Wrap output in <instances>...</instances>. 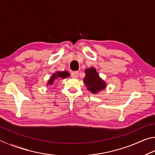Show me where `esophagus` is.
I'll use <instances>...</instances> for the list:
<instances>
[{
    "label": "esophagus",
    "instance_id": "obj_1",
    "mask_svg": "<svg viewBox=\"0 0 155 155\" xmlns=\"http://www.w3.org/2000/svg\"><path fill=\"white\" fill-rule=\"evenodd\" d=\"M79 75V72L78 71H73L71 73V76L73 78H77Z\"/></svg>",
    "mask_w": 155,
    "mask_h": 155
}]
</instances>
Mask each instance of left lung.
<instances>
[{
    "label": "left lung",
    "instance_id": "obj_1",
    "mask_svg": "<svg viewBox=\"0 0 155 155\" xmlns=\"http://www.w3.org/2000/svg\"><path fill=\"white\" fill-rule=\"evenodd\" d=\"M86 75L84 78V83L87 90L93 94H97L106 88V82L100 78L99 74L93 67L85 70Z\"/></svg>",
    "mask_w": 155,
    "mask_h": 155
}]
</instances>
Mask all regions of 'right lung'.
I'll return each instance as SVG.
<instances>
[{
  "instance_id": "obj_1",
  "label": "right lung",
  "mask_w": 155,
  "mask_h": 155,
  "mask_svg": "<svg viewBox=\"0 0 155 155\" xmlns=\"http://www.w3.org/2000/svg\"><path fill=\"white\" fill-rule=\"evenodd\" d=\"M69 73L67 71H56L54 73L51 75L50 80H48L47 83V85L51 86L54 84L55 81L58 79V78H61V79H65V78L69 77Z\"/></svg>"
}]
</instances>
